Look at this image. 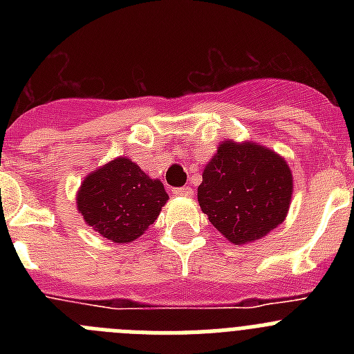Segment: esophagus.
I'll list each match as a JSON object with an SVG mask.
<instances>
[{"instance_id": "esophagus-1", "label": "esophagus", "mask_w": 354, "mask_h": 354, "mask_svg": "<svg viewBox=\"0 0 354 354\" xmlns=\"http://www.w3.org/2000/svg\"><path fill=\"white\" fill-rule=\"evenodd\" d=\"M171 192H174V195L177 196H193L192 187H175V189H171Z\"/></svg>"}]
</instances>
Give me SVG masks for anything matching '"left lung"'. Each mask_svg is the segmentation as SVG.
I'll return each mask as SVG.
<instances>
[{"label": "left lung", "instance_id": "obj_1", "mask_svg": "<svg viewBox=\"0 0 354 354\" xmlns=\"http://www.w3.org/2000/svg\"><path fill=\"white\" fill-rule=\"evenodd\" d=\"M292 187V171L274 150L223 140L202 171L198 204L221 236L248 245L286 220Z\"/></svg>", "mask_w": 354, "mask_h": 354}]
</instances>
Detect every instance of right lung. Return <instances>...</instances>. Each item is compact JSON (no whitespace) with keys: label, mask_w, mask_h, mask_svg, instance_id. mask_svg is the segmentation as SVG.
<instances>
[{"label":"right lung","mask_w":354,"mask_h":354,"mask_svg":"<svg viewBox=\"0 0 354 354\" xmlns=\"http://www.w3.org/2000/svg\"><path fill=\"white\" fill-rule=\"evenodd\" d=\"M168 193L129 158H115L90 171L76 195L84 223L104 239L127 245L158 220Z\"/></svg>","instance_id":"add662e5"}]
</instances>
